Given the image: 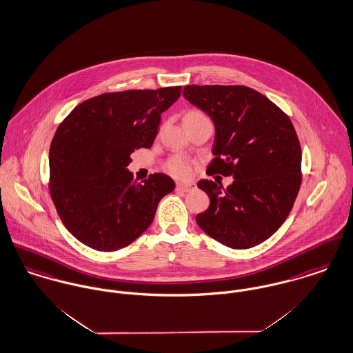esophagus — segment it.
<instances>
[{"instance_id":"34e87169","label":"esophagus","mask_w":353,"mask_h":353,"mask_svg":"<svg viewBox=\"0 0 353 353\" xmlns=\"http://www.w3.org/2000/svg\"><path fill=\"white\" fill-rule=\"evenodd\" d=\"M195 189V186L192 183H176L175 190L181 192H190Z\"/></svg>"}]
</instances>
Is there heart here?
I'll return each mask as SVG.
<instances>
[{"label": "heart", "instance_id": "heart-1", "mask_svg": "<svg viewBox=\"0 0 353 353\" xmlns=\"http://www.w3.org/2000/svg\"><path fill=\"white\" fill-rule=\"evenodd\" d=\"M202 117H206L202 112L199 110H190L186 113L185 116V120H189V119H202ZM164 168L165 171L175 176V178H185L189 175L190 172V161L182 157H171L168 161H165L164 164Z\"/></svg>", "mask_w": 353, "mask_h": 353}]
</instances>
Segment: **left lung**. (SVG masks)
<instances>
[{"label": "left lung", "mask_w": 353, "mask_h": 353, "mask_svg": "<svg viewBox=\"0 0 353 353\" xmlns=\"http://www.w3.org/2000/svg\"><path fill=\"white\" fill-rule=\"evenodd\" d=\"M183 97L208 113L216 143L208 174L233 176L224 189L199 181L210 198L196 224L216 241L247 250L285 223L302 182V151L289 116L267 97L241 85H188Z\"/></svg>", "instance_id": "left-lung-1"}]
</instances>
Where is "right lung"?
<instances>
[{"label": "right lung", "instance_id": "add662e5", "mask_svg": "<svg viewBox=\"0 0 353 353\" xmlns=\"http://www.w3.org/2000/svg\"><path fill=\"white\" fill-rule=\"evenodd\" d=\"M181 86L105 93L83 101L61 123L50 147L48 189L64 226L85 245L113 252L151 225L174 181L161 172L137 183L127 165L151 148L161 113Z\"/></svg>", "mask_w": 353, "mask_h": 353}]
</instances>
